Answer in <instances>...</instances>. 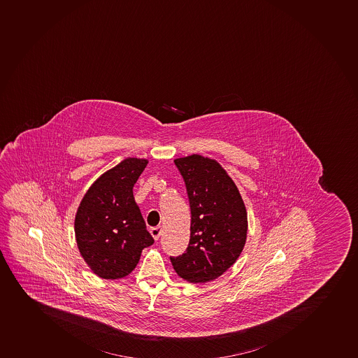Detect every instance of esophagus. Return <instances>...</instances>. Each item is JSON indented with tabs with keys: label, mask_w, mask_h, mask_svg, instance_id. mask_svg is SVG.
<instances>
[{
	"label": "esophagus",
	"mask_w": 358,
	"mask_h": 358,
	"mask_svg": "<svg viewBox=\"0 0 358 358\" xmlns=\"http://www.w3.org/2000/svg\"><path fill=\"white\" fill-rule=\"evenodd\" d=\"M150 233H151L155 240H159L160 235H162V227H153L150 229Z\"/></svg>",
	"instance_id": "esophagus-1"
}]
</instances>
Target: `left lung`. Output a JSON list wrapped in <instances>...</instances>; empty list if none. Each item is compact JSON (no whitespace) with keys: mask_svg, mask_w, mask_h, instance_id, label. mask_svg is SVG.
Listing matches in <instances>:
<instances>
[{"mask_svg":"<svg viewBox=\"0 0 358 358\" xmlns=\"http://www.w3.org/2000/svg\"><path fill=\"white\" fill-rule=\"evenodd\" d=\"M191 208L187 249L171 263L185 280L206 282L236 262L247 240L248 217L236 185L215 160L193 156L174 160Z\"/></svg>","mask_w":358,"mask_h":358,"instance_id":"obj_1","label":"left lung"}]
</instances>
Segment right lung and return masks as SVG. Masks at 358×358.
<instances>
[{
    "mask_svg": "<svg viewBox=\"0 0 358 358\" xmlns=\"http://www.w3.org/2000/svg\"><path fill=\"white\" fill-rule=\"evenodd\" d=\"M148 160L128 158L102 174L88 189L76 216L78 248L103 279L128 275L144 248L152 245L132 188Z\"/></svg>",
    "mask_w": 358,
    "mask_h": 358,
    "instance_id": "obj_1",
    "label": "right lung"
}]
</instances>
